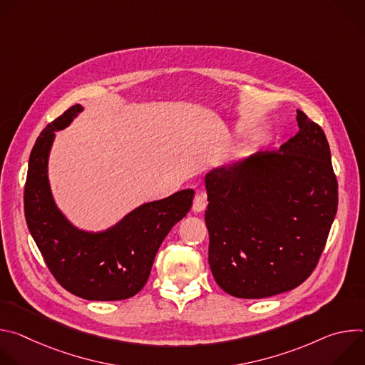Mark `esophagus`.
Masks as SVG:
<instances>
[{
	"label": "esophagus",
	"instance_id": "esophagus-1",
	"mask_svg": "<svg viewBox=\"0 0 365 365\" xmlns=\"http://www.w3.org/2000/svg\"><path fill=\"white\" fill-rule=\"evenodd\" d=\"M206 207V199H205V195L202 193H196L195 197H193V205H192V210L193 212H202L205 211Z\"/></svg>",
	"mask_w": 365,
	"mask_h": 365
}]
</instances>
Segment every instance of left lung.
<instances>
[{
	"instance_id": "left-lung-1",
	"label": "left lung",
	"mask_w": 365,
	"mask_h": 365,
	"mask_svg": "<svg viewBox=\"0 0 365 365\" xmlns=\"http://www.w3.org/2000/svg\"><path fill=\"white\" fill-rule=\"evenodd\" d=\"M299 133L205 176L207 262L218 286L241 299L270 297L315 270L338 207L324 130L297 110Z\"/></svg>"
}]
</instances>
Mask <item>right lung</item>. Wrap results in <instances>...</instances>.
<instances>
[{
    "mask_svg": "<svg viewBox=\"0 0 365 365\" xmlns=\"http://www.w3.org/2000/svg\"><path fill=\"white\" fill-rule=\"evenodd\" d=\"M82 110L76 103L37 137L24 186L26 222L62 287L86 300H123L144 287L160 244L189 212L195 192L185 189L144 203L107 231L86 232L73 227L51 196L47 160L55 131L68 127Z\"/></svg>",
    "mask_w": 365,
    "mask_h": 365,
    "instance_id": "add662e5",
    "label": "right lung"
}]
</instances>
